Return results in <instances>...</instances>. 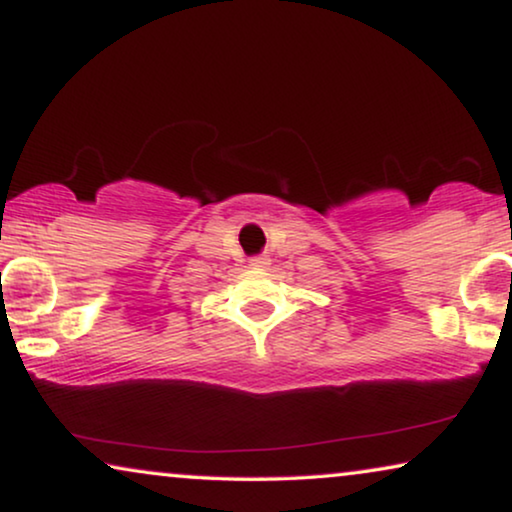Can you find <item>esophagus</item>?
<instances>
[{"instance_id": "esophagus-1", "label": "esophagus", "mask_w": 512, "mask_h": 512, "mask_svg": "<svg viewBox=\"0 0 512 512\" xmlns=\"http://www.w3.org/2000/svg\"><path fill=\"white\" fill-rule=\"evenodd\" d=\"M249 265H251V268H256V270H263V268H268L270 261L265 256H256V258H251Z\"/></svg>"}]
</instances>
